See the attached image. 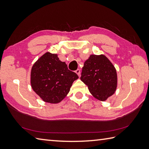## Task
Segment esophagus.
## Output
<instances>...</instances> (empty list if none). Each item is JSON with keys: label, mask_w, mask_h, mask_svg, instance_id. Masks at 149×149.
<instances>
[{"label": "esophagus", "mask_w": 149, "mask_h": 149, "mask_svg": "<svg viewBox=\"0 0 149 149\" xmlns=\"http://www.w3.org/2000/svg\"><path fill=\"white\" fill-rule=\"evenodd\" d=\"M75 72H76V73H77L78 75V77H80V69H77V70H76V71H75Z\"/></svg>", "instance_id": "34e87169"}]
</instances>
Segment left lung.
I'll return each mask as SVG.
<instances>
[{
  "instance_id": "1",
  "label": "left lung",
  "mask_w": 149,
  "mask_h": 149,
  "mask_svg": "<svg viewBox=\"0 0 149 149\" xmlns=\"http://www.w3.org/2000/svg\"><path fill=\"white\" fill-rule=\"evenodd\" d=\"M81 80L97 99L105 101L116 91V69L104 55H91L84 64Z\"/></svg>"
}]
</instances>
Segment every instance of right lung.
<instances>
[{"label":"right lung","instance_id":"obj_1","mask_svg":"<svg viewBox=\"0 0 149 149\" xmlns=\"http://www.w3.org/2000/svg\"><path fill=\"white\" fill-rule=\"evenodd\" d=\"M78 76L67 68L56 54L46 52L33 64L30 74L33 90L46 102H61Z\"/></svg>","mask_w":149,"mask_h":149}]
</instances>
